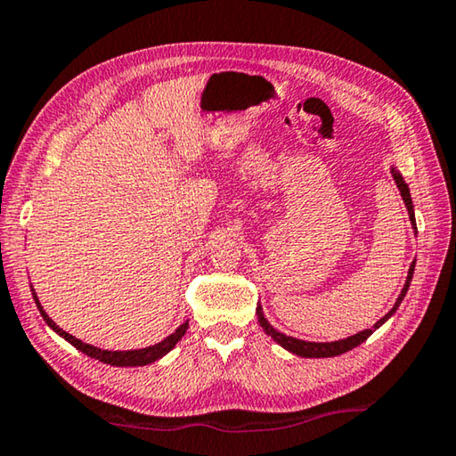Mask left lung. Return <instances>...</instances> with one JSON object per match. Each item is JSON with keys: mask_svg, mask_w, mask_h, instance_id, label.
<instances>
[{"mask_svg": "<svg viewBox=\"0 0 456 456\" xmlns=\"http://www.w3.org/2000/svg\"><path fill=\"white\" fill-rule=\"evenodd\" d=\"M392 176H395V183L396 187L400 191V197H403L404 205H406V211H408V217H411V223L412 227L416 229V223H414V205H412V197H411V189H408V184L404 183L403 175H400L396 171V167L390 168ZM412 273H414V261L411 269H408V275H406V283L403 291H400V296L396 299V304L392 310L384 315V318L378 320L372 328L370 330H364V331H358V334H354L350 338H344V339H336V342H305V339H297V338H291V336H285L281 334L280 330H275L272 323L267 322V318L264 315V307L257 305V320H259V326L264 328V331L267 336L273 338V342H277L281 346V348H285L291 354H296V356H302V358H334V356H339V354H346L350 352L352 348H356V346H360L362 342H366V339L374 334V331L382 326L384 322H388L392 318V314H395L398 310V305L403 304V299L406 296L408 288H411V281H412Z\"/></svg>", "mask_w": 456, "mask_h": 456, "instance_id": "left-lung-1", "label": "left lung"}]
</instances>
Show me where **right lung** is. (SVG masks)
I'll use <instances>...</instances> for the list:
<instances>
[{
    "label": "right lung",
    "mask_w": 456,
    "mask_h": 456,
    "mask_svg": "<svg viewBox=\"0 0 456 456\" xmlns=\"http://www.w3.org/2000/svg\"><path fill=\"white\" fill-rule=\"evenodd\" d=\"M32 296H34V302L37 305V310H40L44 322L48 323V326L56 331L58 336H61L66 339V342H70L76 350H80L82 354H86V356L94 358L98 362H104V364H110V366H122V368H128V366H146V364H152V362L160 360L163 356H167L168 352H171L176 342H181V338L187 334V328H189V320L183 322L179 328H176L171 336H167L163 342L149 346V348H141V350H100L96 346L82 342V339L74 338L72 334H68V331L61 330L60 326L52 322V318L48 314L44 312V307L40 304V299H37L36 291L32 288Z\"/></svg>",
    "instance_id": "add662e5"
}]
</instances>
